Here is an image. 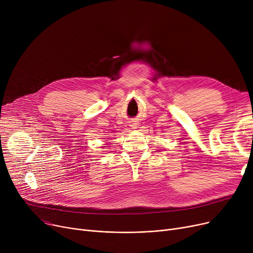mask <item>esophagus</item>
<instances>
[{
	"label": "esophagus",
	"mask_w": 253,
	"mask_h": 253,
	"mask_svg": "<svg viewBox=\"0 0 253 253\" xmlns=\"http://www.w3.org/2000/svg\"><path fill=\"white\" fill-rule=\"evenodd\" d=\"M135 126H136V125H132V127H134V128H135Z\"/></svg>",
	"instance_id": "34e87169"
}]
</instances>
